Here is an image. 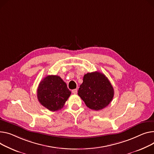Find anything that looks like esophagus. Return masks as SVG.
Segmentation results:
<instances>
[{"label":"esophagus","mask_w":154,"mask_h":154,"mask_svg":"<svg viewBox=\"0 0 154 154\" xmlns=\"http://www.w3.org/2000/svg\"><path fill=\"white\" fill-rule=\"evenodd\" d=\"M72 92L74 94H76L77 93V89H74V90H72Z\"/></svg>","instance_id":"34e87169"}]
</instances>
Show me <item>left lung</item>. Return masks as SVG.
Returning a JSON list of instances; mask_svg holds the SVG:
<instances>
[{
  "instance_id": "obj_1",
  "label": "left lung",
  "mask_w": 154,
  "mask_h": 154,
  "mask_svg": "<svg viewBox=\"0 0 154 154\" xmlns=\"http://www.w3.org/2000/svg\"><path fill=\"white\" fill-rule=\"evenodd\" d=\"M78 95L88 108L98 111L111 103L114 97V89L108 78L97 71L84 75Z\"/></svg>"
}]
</instances>
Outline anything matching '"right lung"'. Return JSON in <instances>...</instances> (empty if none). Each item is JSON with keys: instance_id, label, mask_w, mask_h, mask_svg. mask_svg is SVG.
I'll list each match as a JSON object with an SVG mask.
<instances>
[{"instance_id": "1", "label": "right lung", "mask_w": 154, "mask_h": 154, "mask_svg": "<svg viewBox=\"0 0 154 154\" xmlns=\"http://www.w3.org/2000/svg\"><path fill=\"white\" fill-rule=\"evenodd\" d=\"M70 94L66 84L57 75L46 76L40 82L37 89L39 103L51 111L63 108Z\"/></svg>"}]
</instances>
